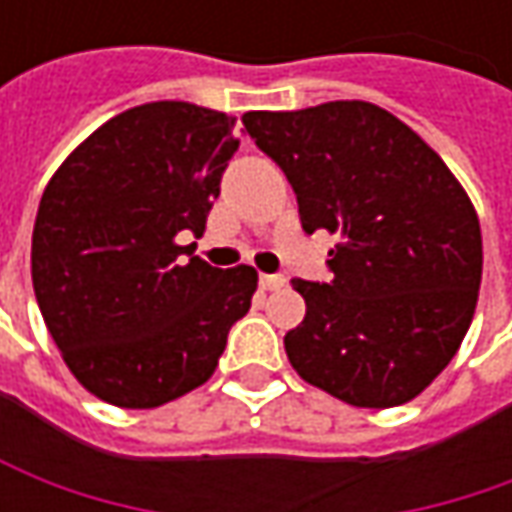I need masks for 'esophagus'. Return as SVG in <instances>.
Instances as JSON below:
<instances>
[{
    "label": "esophagus",
    "instance_id": "obj_1",
    "mask_svg": "<svg viewBox=\"0 0 512 512\" xmlns=\"http://www.w3.org/2000/svg\"><path fill=\"white\" fill-rule=\"evenodd\" d=\"M259 282H262V287H265V290H279V287H285V276H276V273H262V279H259Z\"/></svg>",
    "mask_w": 512,
    "mask_h": 512
}]
</instances>
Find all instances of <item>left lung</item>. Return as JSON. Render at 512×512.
I'll return each mask as SVG.
<instances>
[{
	"mask_svg": "<svg viewBox=\"0 0 512 512\" xmlns=\"http://www.w3.org/2000/svg\"><path fill=\"white\" fill-rule=\"evenodd\" d=\"M285 170L305 233H339L333 282L293 279L307 313L285 336L307 384L353 407L410 402L462 347L482 285V230L462 182L370 102L247 110Z\"/></svg>",
	"mask_w": 512,
	"mask_h": 512,
	"instance_id": "8db88e82",
	"label": "left lung"
}]
</instances>
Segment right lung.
<instances>
[{
    "mask_svg": "<svg viewBox=\"0 0 512 512\" xmlns=\"http://www.w3.org/2000/svg\"><path fill=\"white\" fill-rule=\"evenodd\" d=\"M236 119L148 102L108 119L50 176L30 276L68 370L96 399L150 410L213 376L259 273L210 267L176 242L202 236L239 150Z\"/></svg>",
    "mask_w": 512,
    "mask_h": 512,
    "instance_id": "right-lung-1",
    "label": "right lung"
}]
</instances>
